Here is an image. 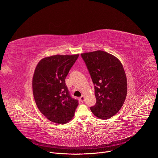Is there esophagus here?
<instances>
[{
  "label": "esophagus",
  "mask_w": 158,
  "mask_h": 158,
  "mask_svg": "<svg viewBox=\"0 0 158 158\" xmlns=\"http://www.w3.org/2000/svg\"><path fill=\"white\" fill-rule=\"evenodd\" d=\"M80 101H81V102H83L84 101V95H82V96H81V97L80 98Z\"/></svg>",
  "instance_id": "1"
}]
</instances>
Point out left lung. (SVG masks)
<instances>
[{
	"mask_svg": "<svg viewBox=\"0 0 158 158\" xmlns=\"http://www.w3.org/2000/svg\"><path fill=\"white\" fill-rule=\"evenodd\" d=\"M94 85V115L107 119L118 113L127 95V79L120 60L106 52L96 51L81 54Z\"/></svg>",
	"mask_w": 158,
	"mask_h": 158,
	"instance_id": "1",
	"label": "left lung"
}]
</instances>
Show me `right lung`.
<instances>
[{"label":"right lung","instance_id":"1","mask_svg":"<svg viewBox=\"0 0 158 158\" xmlns=\"http://www.w3.org/2000/svg\"><path fill=\"white\" fill-rule=\"evenodd\" d=\"M79 54L56 55L45 57L37 65L32 79L36 105L49 121L65 124L74 117L78 100L71 97L65 77Z\"/></svg>","mask_w":158,"mask_h":158}]
</instances>
